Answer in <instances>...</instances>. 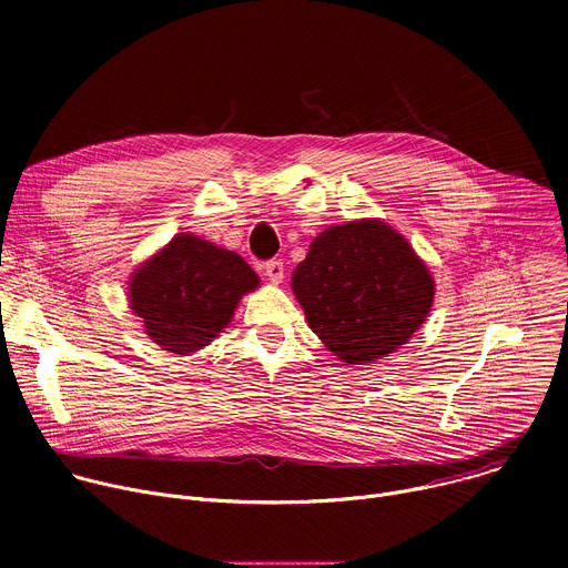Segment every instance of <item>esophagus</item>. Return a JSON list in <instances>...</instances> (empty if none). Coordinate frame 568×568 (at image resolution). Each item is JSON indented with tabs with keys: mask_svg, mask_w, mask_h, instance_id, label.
<instances>
[{
	"mask_svg": "<svg viewBox=\"0 0 568 568\" xmlns=\"http://www.w3.org/2000/svg\"><path fill=\"white\" fill-rule=\"evenodd\" d=\"M283 272H285V267H283V261H278V258H272V261H267V263H265V276L270 278V283L278 285V283L283 281Z\"/></svg>",
	"mask_w": 568,
	"mask_h": 568,
	"instance_id": "1",
	"label": "esophagus"
}]
</instances>
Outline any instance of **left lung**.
I'll return each mask as SVG.
<instances>
[{
  "instance_id": "obj_1",
  "label": "left lung",
  "mask_w": 568,
  "mask_h": 568,
  "mask_svg": "<svg viewBox=\"0 0 568 568\" xmlns=\"http://www.w3.org/2000/svg\"><path fill=\"white\" fill-rule=\"evenodd\" d=\"M292 290L312 333L346 364L375 362L407 344L434 301L425 263L379 220L316 235Z\"/></svg>"
}]
</instances>
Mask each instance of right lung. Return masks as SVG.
Instances as JSON below:
<instances>
[{
	"mask_svg": "<svg viewBox=\"0 0 568 568\" xmlns=\"http://www.w3.org/2000/svg\"><path fill=\"white\" fill-rule=\"evenodd\" d=\"M256 287V272L237 254L180 233L134 272L130 305L154 344L189 355L209 346L226 328L242 294Z\"/></svg>",
	"mask_w": 568,
	"mask_h": 568,
	"instance_id": "obj_1",
	"label": "right lung"
}]
</instances>
